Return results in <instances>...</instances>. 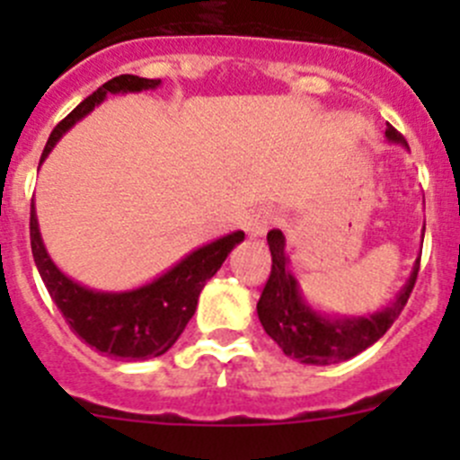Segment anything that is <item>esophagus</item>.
Wrapping results in <instances>:
<instances>
[{"mask_svg":"<svg viewBox=\"0 0 460 460\" xmlns=\"http://www.w3.org/2000/svg\"><path fill=\"white\" fill-rule=\"evenodd\" d=\"M276 225H280V216H278L273 208L262 207L247 217V222H244V231H247L249 235H253V238H260V235H264L271 226Z\"/></svg>","mask_w":460,"mask_h":460,"instance_id":"34e87169","label":"esophagus"}]
</instances>
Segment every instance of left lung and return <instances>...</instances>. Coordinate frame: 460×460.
Segmentation results:
<instances>
[{
  "label": "left lung",
  "instance_id": "obj_1",
  "mask_svg": "<svg viewBox=\"0 0 460 460\" xmlns=\"http://www.w3.org/2000/svg\"><path fill=\"white\" fill-rule=\"evenodd\" d=\"M385 137L410 151L405 137L392 124L385 128ZM267 243L271 252V276L258 300V318L278 347L305 365L342 363L372 347L401 316L419 276L420 258L414 262L410 280L387 307L367 316H329L314 309L300 291L298 278L289 269L282 231H269Z\"/></svg>",
  "mask_w": 460,
  "mask_h": 460
}]
</instances>
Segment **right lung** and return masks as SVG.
Wrapping results in <instances>:
<instances>
[{"label": "right lung", "mask_w": 460, "mask_h": 460, "mask_svg": "<svg viewBox=\"0 0 460 460\" xmlns=\"http://www.w3.org/2000/svg\"><path fill=\"white\" fill-rule=\"evenodd\" d=\"M157 86H160V80H146V77L137 75H119L102 84L53 128L44 153H41L40 166L44 164L59 137L73 124L86 118L95 106H100L106 95L151 91ZM243 240V231L222 235L204 247H198L196 252L173 264L169 271L137 289L95 291L68 278L50 260L44 240H41L40 225H37L35 204H31L32 258H35L37 271H40L50 298L66 318L68 327L82 341L95 347L102 354L115 356V358L144 360L169 351L196 314L202 287L207 285L208 278L216 276L231 249Z\"/></svg>", "instance_id": "1"}]
</instances>
